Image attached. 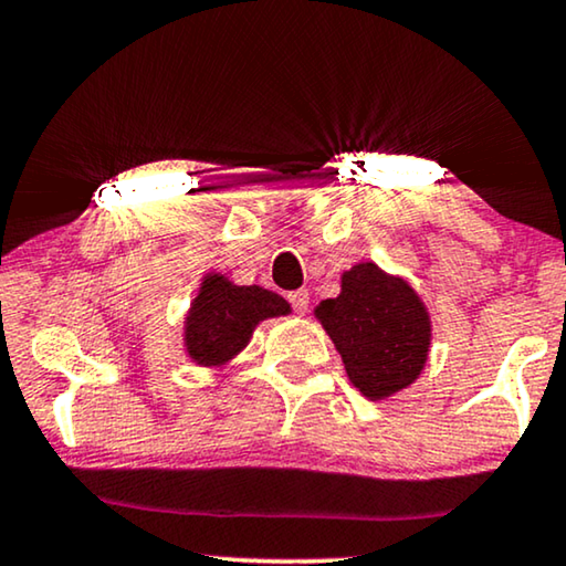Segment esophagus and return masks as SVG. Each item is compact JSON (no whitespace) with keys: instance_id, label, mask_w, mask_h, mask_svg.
I'll use <instances>...</instances> for the list:
<instances>
[{"instance_id":"obj_1","label":"esophagus","mask_w":566,"mask_h":566,"mask_svg":"<svg viewBox=\"0 0 566 566\" xmlns=\"http://www.w3.org/2000/svg\"><path fill=\"white\" fill-rule=\"evenodd\" d=\"M290 302H292L294 313H297V315H305V313H307V307H310V292H307V290L290 292Z\"/></svg>"}]
</instances>
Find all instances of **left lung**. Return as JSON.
Returning a JSON list of instances; mask_svg holds the SVG:
<instances>
[{
    "label": "left lung",
    "mask_w": 566,
    "mask_h": 566,
    "mask_svg": "<svg viewBox=\"0 0 566 566\" xmlns=\"http://www.w3.org/2000/svg\"><path fill=\"white\" fill-rule=\"evenodd\" d=\"M315 317L366 400L402 392L426 369L433 340L431 313L408 280L374 261L346 269L338 297L323 300Z\"/></svg>",
    "instance_id": "obj_1"
}]
</instances>
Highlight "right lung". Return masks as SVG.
Listing matches in <instances>:
<instances>
[{
    "label": "right lung",
    "instance_id": "1",
    "mask_svg": "<svg viewBox=\"0 0 566 566\" xmlns=\"http://www.w3.org/2000/svg\"><path fill=\"white\" fill-rule=\"evenodd\" d=\"M290 313L282 294L207 272L185 315V354L205 369H222L251 344L259 323Z\"/></svg>",
    "mask_w": 566,
    "mask_h": 566
}]
</instances>
